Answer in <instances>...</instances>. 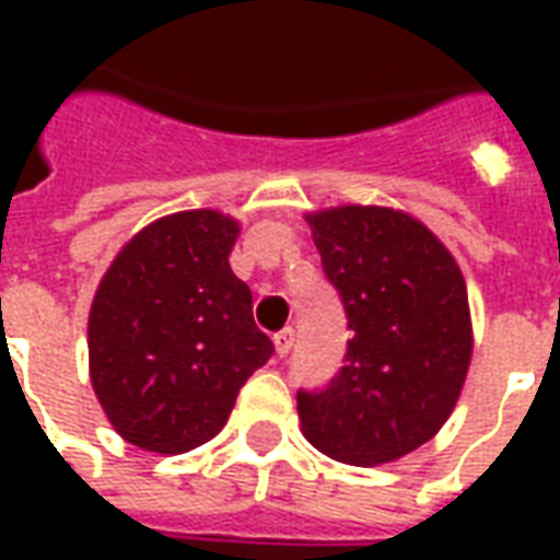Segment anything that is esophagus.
Segmentation results:
<instances>
[{
    "mask_svg": "<svg viewBox=\"0 0 560 560\" xmlns=\"http://www.w3.org/2000/svg\"><path fill=\"white\" fill-rule=\"evenodd\" d=\"M272 341H276V353H279V357H288V351H291L293 345V329H281V332H276V339Z\"/></svg>",
    "mask_w": 560,
    "mask_h": 560,
    "instance_id": "34e87169",
    "label": "esophagus"
}]
</instances>
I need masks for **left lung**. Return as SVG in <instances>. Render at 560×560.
I'll return each mask as SVG.
<instances>
[{
    "instance_id": "1",
    "label": "left lung",
    "mask_w": 560,
    "mask_h": 560,
    "mask_svg": "<svg viewBox=\"0 0 560 560\" xmlns=\"http://www.w3.org/2000/svg\"><path fill=\"white\" fill-rule=\"evenodd\" d=\"M351 341L320 389H296L303 432L327 456L381 465L425 444L470 363L468 291L456 260L405 212L341 207L308 219Z\"/></svg>"
}]
</instances>
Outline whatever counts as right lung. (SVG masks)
I'll return each instance as SVG.
<instances>
[{"label": "right lung", "mask_w": 560, "mask_h": 560, "mask_svg": "<svg viewBox=\"0 0 560 560\" xmlns=\"http://www.w3.org/2000/svg\"><path fill=\"white\" fill-rule=\"evenodd\" d=\"M240 224L212 209L149 224L119 252L90 315L92 387L116 432L185 453L221 432L272 341L228 255Z\"/></svg>", "instance_id": "add662e5"}]
</instances>
